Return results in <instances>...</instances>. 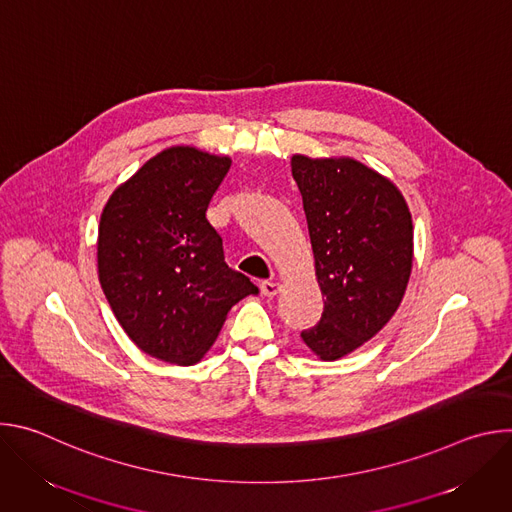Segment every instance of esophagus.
Returning a JSON list of instances; mask_svg holds the SVG:
<instances>
[{
	"instance_id": "1",
	"label": "esophagus",
	"mask_w": 512,
	"mask_h": 512,
	"mask_svg": "<svg viewBox=\"0 0 512 512\" xmlns=\"http://www.w3.org/2000/svg\"><path fill=\"white\" fill-rule=\"evenodd\" d=\"M281 291V283L279 281H273V279H267V281H261V294L267 296V298H273L277 296Z\"/></svg>"
}]
</instances>
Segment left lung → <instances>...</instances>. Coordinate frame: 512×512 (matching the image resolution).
<instances>
[{"instance_id":"1","label":"left lung","mask_w":512,"mask_h":512,"mask_svg":"<svg viewBox=\"0 0 512 512\" xmlns=\"http://www.w3.org/2000/svg\"><path fill=\"white\" fill-rule=\"evenodd\" d=\"M308 221L320 322L302 332L322 360L371 340L397 312L413 263V223L403 194L385 176L350 158H291Z\"/></svg>"}]
</instances>
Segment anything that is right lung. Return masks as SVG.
<instances>
[{"instance_id": "add662e5", "label": "right lung", "mask_w": 512, "mask_h": 512, "mask_svg": "<svg viewBox=\"0 0 512 512\" xmlns=\"http://www.w3.org/2000/svg\"><path fill=\"white\" fill-rule=\"evenodd\" d=\"M229 168L227 156L176 145L145 162L103 208V294L127 336L164 362H198L229 310L259 294L225 263L223 239L206 221Z\"/></svg>"}]
</instances>
